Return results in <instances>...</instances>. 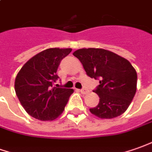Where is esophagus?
Here are the masks:
<instances>
[{"mask_svg":"<svg viewBox=\"0 0 152 152\" xmlns=\"http://www.w3.org/2000/svg\"><path fill=\"white\" fill-rule=\"evenodd\" d=\"M80 93L83 94H86L88 93V89H86V88H82V89H80Z\"/></svg>","mask_w":152,"mask_h":152,"instance_id":"1","label":"esophagus"}]
</instances>
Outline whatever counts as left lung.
<instances>
[{
	"instance_id": "obj_1",
	"label": "left lung",
	"mask_w": 152,
	"mask_h": 152,
	"mask_svg": "<svg viewBox=\"0 0 152 152\" xmlns=\"http://www.w3.org/2000/svg\"><path fill=\"white\" fill-rule=\"evenodd\" d=\"M90 78L99 79L94 92L99 96L90 112L100 118H117L129 107L137 91V74L131 63L103 49H80L73 54Z\"/></svg>"
}]
</instances>
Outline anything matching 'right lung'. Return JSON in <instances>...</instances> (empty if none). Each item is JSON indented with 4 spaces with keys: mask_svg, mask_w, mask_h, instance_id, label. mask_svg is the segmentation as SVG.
I'll use <instances>...</instances> for the list:
<instances>
[{
    "mask_svg": "<svg viewBox=\"0 0 152 152\" xmlns=\"http://www.w3.org/2000/svg\"><path fill=\"white\" fill-rule=\"evenodd\" d=\"M72 49L51 48L24 64L15 81V90L27 113L41 121L54 120L64 110L74 90L54 87L59 64Z\"/></svg>",
    "mask_w": 152,
    "mask_h": 152,
    "instance_id": "right-lung-1",
    "label": "right lung"
}]
</instances>
